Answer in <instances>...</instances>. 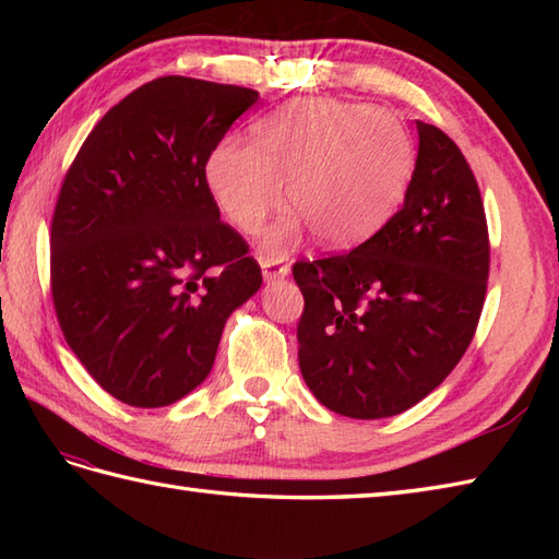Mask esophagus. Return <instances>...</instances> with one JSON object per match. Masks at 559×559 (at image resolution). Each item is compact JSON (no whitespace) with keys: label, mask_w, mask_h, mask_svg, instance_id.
Instances as JSON below:
<instances>
[{"label":"esophagus","mask_w":559,"mask_h":559,"mask_svg":"<svg viewBox=\"0 0 559 559\" xmlns=\"http://www.w3.org/2000/svg\"><path fill=\"white\" fill-rule=\"evenodd\" d=\"M259 266H261V273H264L266 283L283 281L290 273V266L283 264L278 257H259Z\"/></svg>","instance_id":"obj_1"}]
</instances>
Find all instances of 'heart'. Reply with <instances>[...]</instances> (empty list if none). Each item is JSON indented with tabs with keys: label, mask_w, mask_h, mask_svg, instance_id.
<instances>
[{
	"label": "heart",
	"mask_w": 559,
	"mask_h": 559,
	"mask_svg": "<svg viewBox=\"0 0 559 559\" xmlns=\"http://www.w3.org/2000/svg\"><path fill=\"white\" fill-rule=\"evenodd\" d=\"M249 141L216 146L206 185L237 230L257 233L281 206L286 182L298 213L269 230V247L290 245L305 223L326 247L367 240L399 211L415 170L406 129L365 103L295 98L259 117Z\"/></svg>",
	"instance_id": "heart-1"
}]
</instances>
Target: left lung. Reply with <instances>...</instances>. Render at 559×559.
I'll return each mask as SVG.
<instances>
[{
    "label": "left lung",
    "instance_id": "obj_1",
    "mask_svg": "<svg viewBox=\"0 0 559 559\" xmlns=\"http://www.w3.org/2000/svg\"><path fill=\"white\" fill-rule=\"evenodd\" d=\"M403 206L353 252L298 261V360L329 411L358 420L408 411L444 382L476 334L490 269L476 177L442 129L415 122Z\"/></svg>",
    "mask_w": 559,
    "mask_h": 559
}]
</instances>
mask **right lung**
<instances>
[{
    "instance_id": "1",
    "label": "right lung",
    "mask_w": 559,
    "mask_h": 559,
    "mask_svg": "<svg viewBox=\"0 0 559 559\" xmlns=\"http://www.w3.org/2000/svg\"><path fill=\"white\" fill-rule=\"evenodd\" d=\"M259 93L163 76L93 127L52 218V300L69 348L117 401L160 408L209 377L261 269L206 185Z\"/></svg>"
}]
</instances>
